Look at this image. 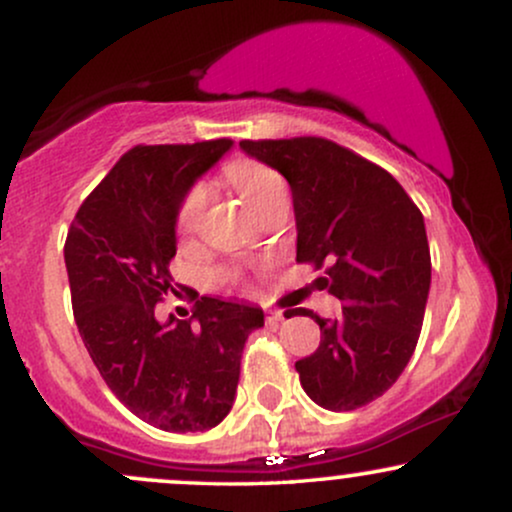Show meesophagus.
<instances>
[{"instance_id": "esophagus-1", "label": "esophagus", "mask_w": 512, "mask_h": 512, "mask_svg": "<svg viewBox=\"0 0 512 512\" xmlns=\"http://www.w3.org/2000/svg\"><path fill=\"white\" fill-rule=\"evenodd\" d=\"M264 320H267L269 325H274V322L284 320V313H281V310H267V313H264Z\"/></svg>"}]
</instances>
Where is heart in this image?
Wrapping results in <instances>:
<instances>
[{
    "mask_svg": "<svg viewBox=\"0 0 512 512\" xmlns=\"http://www.w3.org/2000/svg\"><path fill=\"white\" fill-rule=\"evenodd\" d=\"M226 178L233 185V190L243 197V202L255 211L260 209L267 199L284 190V180L281 175L264 163L255 161V158H238L226 170ZM207 187L192 185L180 199L178 216H175V226H178L180 236H190L197 231L199 221H202L204 207H207Z\"/></svg>",
    "mask_w": 512,
    "mask_h": 512,
    "instance_id": "heart-1",
    "label": "heart"
}]
</instances>
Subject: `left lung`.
Listing matches in <instances>:
<instances>
[{"instance_id":"1","label":"left lung","mask_w":512,"mask_h":512,"mask_svg":"<svg viewBox=\"0 0 512 512\" xmlns=\"http://www.w3.org/2000/svg\"><path fill=\"white\" fill-rule=\"evenodd\" d=\"M240 149L279 170L296 211V262L325 269L342 301L320 325L315 354L296 361L305 395L330 411L366 407L407 368L431 289L424 216L404 187L368 158L322 137L243 139Z\"/></svg>"}]
</instances>
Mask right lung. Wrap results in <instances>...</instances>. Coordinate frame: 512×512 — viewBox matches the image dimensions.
I'll list each match as a JSON object with an SVG mask.
<instances>
[{"label":"right lung","mask_w":512,"mask_h":512,"mask_svg":"<svg viewBox=\"0 0 512 512\" xmlns=\"http://www.w3.org/2000/svg\"><path fill=\"white\" fill-rule=\"evenodd\" d=\"M231 139L129 149L84 199L64 264L74 320L105 385L134 416L170 433L209 431L236 399L245 339L264 325L248 303L187 291L190 320L158 322L175 257V216Z\"/></svg>","instance_id":"obj_1"}]
</instances>
